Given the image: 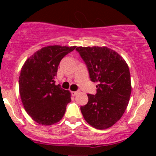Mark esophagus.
Segmentation results:
<instances>
[{
  "label": "esophagus",
  "instance_id": "obj_1",
  "mask_svg": "<svg viewBox=\"0 0 156 156\" xmlns=\"http://www.w3.org/2000/svg\"><path fill=\"white\" fill-rule=\"evenodd\" d=\"M78 94H79L78 91H72V94L73 95V96H76V95H77Z\"/></svg>",
  "mask_w": 156,
  "mask_h": 156
}]
</instances>
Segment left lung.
I'll return each mask as SVG.
<instances>
[{"mask_svg": "<svg viewBox=\"0 0 156 156\" xmlns=\"http://www.w3.org/2000/svg\"><path fill=\"white\" fill-rule=\"evenodd\" d=\"M87 66L90 78L98 83L96 95L88 94V102L81 106L88 124L108 129L120 119L127 108L131 80L127 63L119 54L107 47L76 48Z\"/></svg>", "mask_w": 156, "mask_h": 156, "instance_id": "8db88e82", "label": "left lung"}]
</instances>
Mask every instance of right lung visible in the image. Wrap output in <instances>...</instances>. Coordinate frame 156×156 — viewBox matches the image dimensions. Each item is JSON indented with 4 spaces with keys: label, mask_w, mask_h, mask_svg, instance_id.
<instances>
[{
    "label": "right lung",
    "mask_w": 156,
    "mask_h": 156,
    "mask_svg": "<svg viewBox=\"0 0 156 156\" xmlns=\"http://www.w3.org/2000/svg\"><path fill=\"white\" fill-rule=\"evenodd\" d=\"M76 48L49 45L27 59L19 74V94L25 110L35 122L50 126L59 122L71 101V93L56 85L60 61Z\"/></svg>",
    "instance_id": "add662e5"
}]
</instances>
